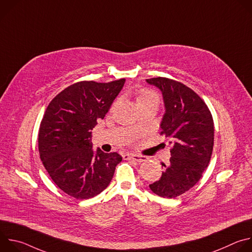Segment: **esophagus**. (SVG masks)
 Masks as SVG:
<instances>
[{
  "instance_id": "1",
  "label": "esophagus",
  "mask_w": 252,
  "mask_h": 252,
  "mask_svg": "<svg viewBox=\"0 0 252 252\" xmlns=\"http://www.w3.org/2000/svg\"><path fill=\"white\" fill-rule=\"evenodd\" d=\"M124 158H125V159H126V160H133V161L141 162V161H145L148 158L143 157V156H137V155L126 154V155H124Z\"/></svg>"
}]
</instances>
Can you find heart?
<instances>
[{"mask_svg":"<svg viewBox=\"0 0 252 252\" xmlns=\"http://www.w3.org/2000/svg\"><path fill=\"white\" fill-rule=\"evenodd\" d=\"M135 100H136V103L138 106L145 105L148 103H158V104L159 97H158V94L155 93L154 91L142 89L136 93Z\"/></svg>","mask_w":252,"mask_h":252,"instance_id":"heart-1","label":"heart"}]
</instances>
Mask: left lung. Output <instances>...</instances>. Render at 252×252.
Returning <instances> with one entry per match:
<instances>
[{
	"label": "left lung",
	"mask_w": 252,
	"mask_h": 252,
	"mask_svg": "<svg viewBox=\"0 0 252 252\" xmlns=\"http://www.w3.org/2000/svg\"><path fill=\"white\" fill-rule=\"evenodd\" d=\"M147 83L160 90L165 113L160 124L172 146L169 164L161 177L150 185L158 196L174 198L189 190L207 167L213 149L214 126L203 99L186 85L167 79L153 78Z\"/></svg>",
	"instance_id": "obj_1"
}]
</instances>
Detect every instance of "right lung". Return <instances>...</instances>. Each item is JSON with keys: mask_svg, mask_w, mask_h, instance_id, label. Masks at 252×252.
<instances>
[{"mask_svg": "<svg viewBox=\"0 0 252 252\" xmlns=\"http://www.w3.org/2000/svg\"><path fill=\"white\" fill-rule=\"evenodd\" d=\"M126 80L79 82L49 103L39 130V153L53 182L77 199L92 198L110 185L123 158L93 151L92 130L103 119Z\"/></svg>", "mask_w": 252, "mask_h": 252, "instance_id": "right-lung-1", "label": "right lung"}]
</instances>
